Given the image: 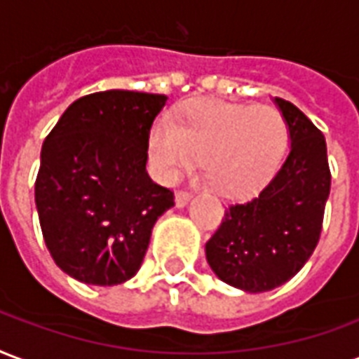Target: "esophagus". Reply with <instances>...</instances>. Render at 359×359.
Segmentation results:
<instances>
[{"label": "esophagus", "instance_id": "esophagus-1", "mask_svg": "<svg viewBox=\"0 0 359 359\" xmlns=\"http://www.w3.org/2000/svg\"><path fill=\"white\" fill-rule=\"evenodd\" d=\"M191 197H193V193H191V191H177L176 206H180V208H182V206H185L191 201Z\"/></svg>", "mask_w": 359, "mask_h": 359}]
</instances>
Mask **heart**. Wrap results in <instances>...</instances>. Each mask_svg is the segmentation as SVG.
<instances>
[{
  "label": "heart",
  "mask_w": 359,
  "mask_h": 359,
  "mask_svg": "<svg viewBox=\"0 0 359 359\" xmlns=\"http://www.w3.org/2000/svg\"><path fill=\"white\" fill-rule=\"evenodd\" d=\"M287 141V122L273 107L198 99L177 114L176 122L154 124L147 154L164 183L177 182L203 156L212 185L227 195H241L273 174Z\"/></svg>",
  "instance_id": "heart-1"
}]
</instances>
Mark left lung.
Instances as JSON below:
<instances>
[{"mask_svg": "<svg viewBox=\"0 0 359 359\" xmlns=\"http://www.w3.org/2000/svg\"><path fill=\"white\" fill-rule=\"evenodd\" d=\"M276 103L289 128V153L258 195L227 206L206 243L212 271L247 292L276 289L302 269L318 247L331 191L323 133L292 103Z\"/></svg>", "mask_w": 359, "mask_h": 359, "instance_id": "8db88e82", "label": "left lung"}]
</instances>
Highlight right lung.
Listing matches in <instances>:
<instances>
[{
  "label": "right lung",
  "instance_id": "add662e5",
  "mask_svg": "<svg viewBox=\"0 0 359 359\" xmlns=\"http://www.w3.org/2000/svg\"><path fill=\"white\" fill-rule=\"evenodd\" d=\"M166 95L109 90L80 97L41 147L36 208L55 264L88 285L137 273L174 193L149 177L147 141Z\"/></svg>",
  "mask_w": 359,
  "mask_h": 359
}]
</instances>
